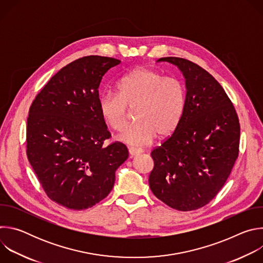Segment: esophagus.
Masks as SVG:
<instances>
[{"label":"esophagus","mask_w":263,"mask_h":263,"mask_svg":"<svg viewBox=\"0 0 263 263\" xmlns=\"http://www.w3.org/2000/svg\"><path fill=\"white\" fill-rule=\"evenodd\" d=\"M142 152L141 148H137V147H129V154L131 156H135L137 154H140Z\"/></svg>","instance_id":"34e87169"}]
</instances>
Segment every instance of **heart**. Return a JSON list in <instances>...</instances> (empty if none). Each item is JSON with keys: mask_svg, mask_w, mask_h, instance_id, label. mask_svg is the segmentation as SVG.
<instances>
[{"mask_svg": "<svg viewBox=\"0 0 263 263\" xmlns=\"http://www.w3.org/2000/svg\"><path fill=\"white\" fill-rule=\"evenodd\" d=\"M119 93L107 90L100 96L99 111L104 122L122 130L135 110L136 123L126 127L119 139L135 146L172 135L179 127L186 109V87L174 76L140 66L125 74L118 83Z\"/></svg>", "mask_w": 263, "mask_h": 263, "instance_id": "b5f03b06", "label": "heart"}]
</instances>
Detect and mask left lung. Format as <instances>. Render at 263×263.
Returning a JSON list of instances; mask_svg holds the SVG:
<instances>
[{"label":"left lung","mask_w":263,"mask_h":263,"mask_svg":"<svg viewBox=\"0 0 263 263\" xmlns=\"http://www.w3.org/2000/svg\"><path fill=\"white\" fill-rule=\"evenodd\" d=\"M158 61L182 70L186 109L177 130L153 148L149 189L176 210H197L218 194L231 174L239 152V120L228 95L207 70L179 57Z\"/></svg>","instance_id":"1"}]
</instances>
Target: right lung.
<instances>
[{"mask_svg":"<svg viewBox=\"0 0 263 263\" xmlns=\"http://www.w3.org/2000/svg\"><path fill=\"white\" fill-rule=\"evenodd\" d=\"M121 60L85 56L49 80L32 102L27 120V157L47 196L72 210L92 207L115 185L116 171L127 160L99 111V86Z\"/></svg>","mask_w":263,"mask_h":263,"instance_id":"1","label":"right lung"}]
</instances>
